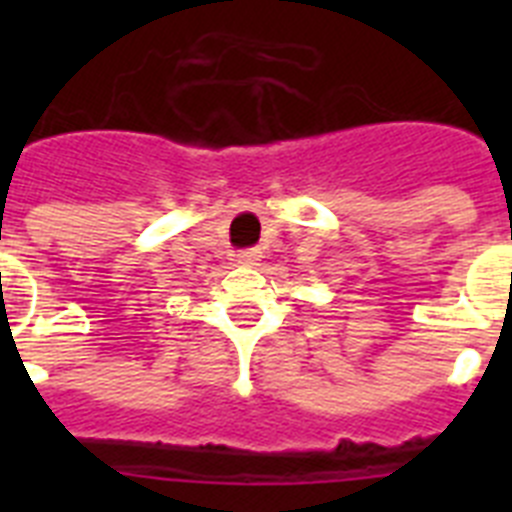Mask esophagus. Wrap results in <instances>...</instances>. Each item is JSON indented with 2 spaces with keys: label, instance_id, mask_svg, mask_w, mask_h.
<instances>
[{
  "label": "esophagus",
  "instance_id": "34e87169",
  "mask_svg": "<svg viewBox=\"0 0 512 512\" xmlns=\"http://www.w3.org/2000/svg\"><path fill=\"white\" fill-rule=\"evenodd\" d=\"M235 261L243 266H251V264H256V261H261V251L259 248H248V251L235 253Z\"/></svg>",
  "mask_w": 512,
  "mask_h": 512
}]
</instances>
